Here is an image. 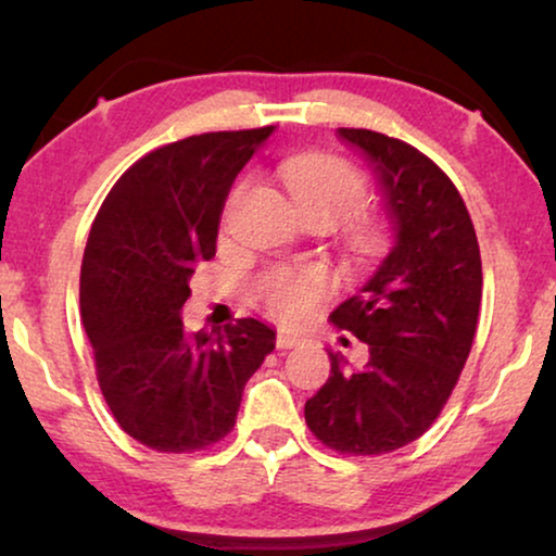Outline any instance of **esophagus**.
Instances as JSON below:
<instances>
[{"mask_svg":"<svg viewBox=\"0 0 556 556\" xmlns=\"http://www.w3.org/2000/svg\"><path fill=\"white\" fill-rule=\"evenodd\" d=\"M301 337H295V333H288V331H280L278 333V339H276V344H278V349H293V346H299L301 344Z\"/></svg>","mask_w":556,"mask_h":556,"instance_id":"34e87169","label":"esophagus"}]
</instances>
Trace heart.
<instances>
[{
    "instance_id": "heart-1",
    "label": "heart",
    "mask_w": 556,
    "mask_h": 556,
    "mask_svg": "<svg viewBox=\"0 0 556 556\" xmlns=\"http://www.w3.org/2000/svg\"><path fill=\"white\" fill-rule=\"evenodd\" d=\"M286 192L308 223L339 225L359 215L367 204V179L344 159L329 154H293L280 166ZM248 181H240L230 194V207L245 192ZM354 253L364 257L379 255L390 242L384 227L354 225L349 235ZM265 308L286 324H299L314 314L331 295V278L318 268L273 270L261 283Z\"/></svg>"
}]
</instances>
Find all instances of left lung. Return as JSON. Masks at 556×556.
I'll use <instances>...</instances> for the list:
<instances>
[{"label": "left lung", "instance_id": "obj_1", "mask_svg": "<svg viewBox=\"0 0 556 556\" xmlns=\"http://www.w3.org/2000/svg\"><path fill=\"white\" fill-rule=\"evenodd\" d=\"M375 166L394 248L362 291L331 314L369 346L359 369L329 352L331 375L306 402V425L331 451L382 455L438 420L473 346L483 273L466 202L409 143L339 128Z\"/></svg>", "mask_w": 556, "mask_h": 556}]
</instances>
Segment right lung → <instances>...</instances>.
Wrapping results in <instances>:
<instances>
[{
	"label": "right lung",
	"mask_w": 556,
	"mask_h": 556,
	"mask_svg": "<svg viewBox=\"0 0 556 556\" xmlns=\"http://www.w3.org/2000/svg\"><path fill=\"white\" fill-rule=\"evenodd\" d=\"M273 126L212 131L149 151L90 227L80 316L116 422L159 453H194L235 428L248 379L276 349L257 318L187 331L189 278L217 248L227 192Z\"/></svg>",
	"instance_id": "add662e5"
}]
</instances>
